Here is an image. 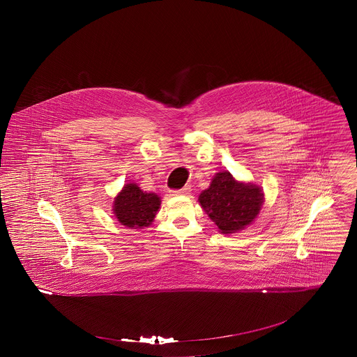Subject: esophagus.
Instances as JSON below:
<instances>
[{"mask_svg":"<svg viewBox=\"0 0 357 357\" xmlns=\"http://www.w3.org/2000/svg\"><path fill=\"white\" fill-rule=\"evenodd\" d=\"M190 191H191V187L185 186L182 187V188H179V190H172L171 194H172V195H187Z\"/></svg>","mask_w":357,"mask_h":357,"instance_id":"obj_1","label":"esophagus"}]
</instances>
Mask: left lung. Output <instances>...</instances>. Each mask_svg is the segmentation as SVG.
Masks as SVG:
<instances>
[{
    "mask_svg": "<svg viewBox=\"0 0 357 357\" xmlns=\"http://www.w3.org/2000/svg\"><path fill=\"white\" fill-rule=\"evenodd\" d=\"M264 202V194L255 185L237 182L230 172H220L199 195V204L222 233L243 229L255 220Z\"/></svg>",
    "mask_w": 357,
    "mask_h": 357,
    "instance_id": "obj_1",
    "label": "left lung"
}]
</instances>
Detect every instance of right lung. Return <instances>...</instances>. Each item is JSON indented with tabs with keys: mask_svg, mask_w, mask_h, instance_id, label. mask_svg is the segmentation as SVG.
<instances>
[{
	"mask_svg": "<svg viewBox=\"0 0 357 357\" xmlns=\"http://www.w3.org/2000/svg\"><path fill=\"white\" fill-rule=\"evenodd\" d=\"M160 199L153 192H143L135 183H128L115 198L114 213L118 221L127 227H144L151 225Z\"/></svg>",
	"mask_w": 357,
	"mask_h": 357,
	"instance_id": "add662e5",
	"label": "right lung"
}]
</instances>
